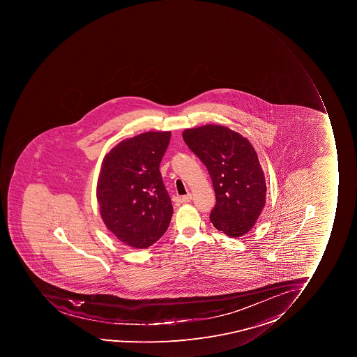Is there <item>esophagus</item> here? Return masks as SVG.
Segmentation results:
<instances>
[{
  "mask_svg": "<svg viewBox=\"0 0 357 357\" xmlns=\"http://www.w3.org/2000/svg\"><path fill=\"white\" fill-rule=\"evenodd\" d=\"M192 200V195L191 193H188V195H183L181 198V202H184V204H188V202H191Z\"/></svg>",
  "mask_w": 357,
  "mask_h": 357,
  "instance_id": "obj_1",
  "label": "esophagus"
}]
</instances>
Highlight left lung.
<instances>
[{"mask_svg":"<svg viewBox=\"0 0 357 357\" xmlns=\"http://www.w3.org/2000/svg\"><path fill=\"white\" fill-rule=\"evenodd\" d=\"M183 138L212 178L216 204L211 222L228 236H243L257 221L266 197L254 146L238 132L216 124L186 129Z\"/></svg>","mask_w":357,"mask_h":357,"instance_id":"obj_1","label":"left lung"}]
</instances>
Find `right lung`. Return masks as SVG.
Returning a JSON list of instances; mask_svg holds the SVG:
<instances>
[{"mask_svg":"<svg viewBox=\"0 0 357 357\" xmlns=\"http://www.w3.org/2000/svg\"><path fill=\"white\" fill-rule=\"evenodd\" d=\"M169 131H149L128 138L103 158L96 198L107 228L131 248L145 249L169 228L173 207L159 164Z\"/></svg>","mask_w":357,"mask_h":357,"instance_id":"1","label":"right lung"}]
</instances>
